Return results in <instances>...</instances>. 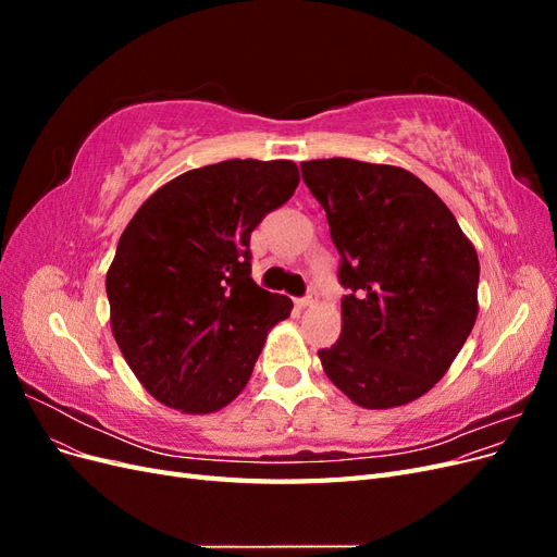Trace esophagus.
Returning a JSON list of instances; mask_svg holds the SVG:
<instances>
[{
    "instance_id": "34e87169",
    "label": "esophagus",
    "mask_w": 557,
    "mask_h": 557,
    "mask_svg": "<svg viewBox=\"0 0 557 557\" xmlns=\"http://www.w3.org/2000/svg\"><path fill=\"white\" fill-rule=\"evenodd\" d=\"M295 305H297V309H309V307H313V305H315V293H311V295H307V297H301V299H295Z\"/></svg>"
}]
</instances>
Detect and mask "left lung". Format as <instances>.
<instances>
[{
    "label": "left lung",
    "instance_id": "8db88e82",
    "mask_svg": "<svg viewBox=\"0 0 557 557\" xmlns=\"http://www.w3.org/2000/svg\"><path fill=\"white\" fill-rule=\"evenodd\" d=\"M339 250L342 336L318 350L327 379L362 409L430 393L479 315V256L432 188L395 164L301 162Z\"/></svg>",
    "mask_w": 557,
    "mask_h": 557
}]
</instances>
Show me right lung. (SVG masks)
Listing matches in <instances>:
<instances>
[{
    "label": "right lung",
    "mask_w": 557,
    "mask_h": 557,
    "mask_svg": "<svg viewBox=\"0 0 557 557\" xmlns=\"http://www.w3.org/2000/svg\"><path fill=\"white\" fill-rule=\"evenodd\" d=\"M299 183L290 160H225L150 195L121 234L107 272L111 332L160 404L221 411L256 367L293 301L250 276V232Z\"/></svg>",
    "instance_id": "1"
}]
</instances>
